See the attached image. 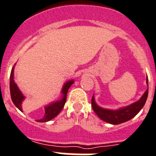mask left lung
<instances>
[{
	"instance_id": "1",
	"label": "left lung",
	"mask_w": 156,
	"mask_h": 156,
	"mask_svg": "<svg viewBox=\"0 0 156 156\" xmlns=\"http://www.w3.org/2000/svg\"><path fill=\"white\" fill-rule=\"evenodd\" d=\"M146 82L147 85V89L145 91L143 96L140 98V100L133 103V104L127 105L125 107H121L118 109H108V108H101L98 105L95 101L94 95H93L92 108L98 116L102 120L112 125H119L121 123L126 122L128 120L133 118L138 112L142 109L145 102L147 101V95H148V79H146Z\"/></svg>"
}]
</instances>
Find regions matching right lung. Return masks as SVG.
<instances>
[{
	"mask_svg": "<svg viewBox=\"0 0 156 156\" xmlns=\"http://www.w3.org/2000/svg\"><path fill=\"white\" fill-rule=\"evenodd\" d=\"M14 66L12 69L11 74H10V94H11V98L13 104L19 108L20 110L23 112L22 102L25 99V97L23 96V94L18 88L17 85L14 81ZM74 82V80H69L63 85L62 90H61L62 98H60L59 100L50 103L49 105L44 107L45 108L44 116L40 120H37L38 122H47V121H49L55 118L56 116H58V113L63 108L64 105L66 103L68 90L70 89V87Z\"/></svg>",
	"mask_w": 156,
	"mask_h": 156,
	"instance_id": "add662e5",
	"label": "right lung"
}]
</instances>
